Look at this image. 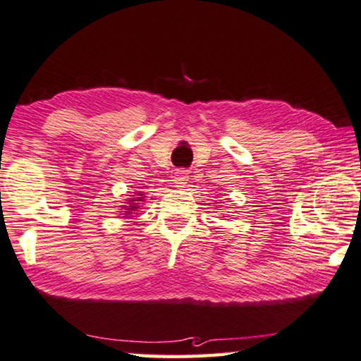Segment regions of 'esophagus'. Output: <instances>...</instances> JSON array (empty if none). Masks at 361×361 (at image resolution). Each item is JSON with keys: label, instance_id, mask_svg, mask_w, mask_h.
<instances>
[{"label": "esophagus", "instance_id": "1", "mask_svg": "<svg viewBox=\"0 0 361 361\" xmlns=\"http://www.w3.org/2000/svg\"><path fill=\"white\" fill-rule=\"evenodd\" d=\"M188 174H190L188 169H176V173L173 176V182L176 183V187H185L190 179Z\"/></svg>", "mask_w": 361, "mask_h": 361}]
</instances>
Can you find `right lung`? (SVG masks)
Wrapping results in <instances>:
<instances>
[{"label":"right lung","instance_id":"1","mask_svg":"<svg viewBox=\"0 0 361 361\" xmlns=\"http://www.w3.org/2000/svg\"><path fill=\"white\" fill-rule=\"evenodd\" d=\"M142 195L141 192L138 193V196L137 198H133V200H128V206H124V215H130L132 212H135V210H138L140 209V202H142L145 200H142Z\"/></svg>","mask_w":361,"mask_h":361}]
</instances>
